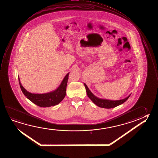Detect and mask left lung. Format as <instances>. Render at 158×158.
I'll return each mask as SVG.
<instances>
[{"mask_svg":"<svg viewBox=\"0 0 158 158\" xmlns=\"http://www.w3.org/2000/svg\"><path fill=\"white\" fill-rule=\"evenodd\" d=\"M84 86H85L86 93H87L89 98L91 99V101L94 102L95 105H97V106L101 107V108L110 109V108L116 107L117 106L124 103L125 101H127V99L130 96V95H129L127 98H125L124 99L115 100V101L109 100L102 99H99V98H97V97H95L94 95V94H93L91 91H90V90L89 89L85 84H84Z\"/></svg>","mask_w":158,"mask_h":158,"instance_id":"left-lung-1","label":"left lung"}]
</instances>
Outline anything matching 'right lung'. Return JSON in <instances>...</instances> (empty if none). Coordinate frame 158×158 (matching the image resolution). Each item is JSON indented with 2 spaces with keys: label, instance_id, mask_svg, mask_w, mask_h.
<instances>
[{
  "label": "right lung",
  "instance_id": "1",
  "mask_svg": "<svg viewBox=\"0 0 158 158\" xmlns=\"http://www.w3.org/2000/svg\"><path fill=\"white\" fill-rule=\"evenodd\" d=\"M69 74V73H68L65 77L58 88L54 91L46 94H32L28 92L22 85L20 82L19 78H18V79L21 90L28 99L30 100L31 102L39 106L45 108L57 105L63 100L66 95V89Z\"/></svg>",
  "mask_w": 158,
  "mask_h": 158
}]
</instances>
